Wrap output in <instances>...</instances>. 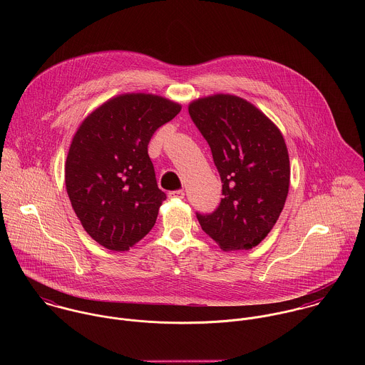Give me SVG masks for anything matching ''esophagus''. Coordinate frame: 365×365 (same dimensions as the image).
Returning <instances> with one entry per match:
<instances>
[{"mask_svg":"<svg viewBox=\"0 0 365 365\" xmlns=\"http://www.w3.org/2000/svg\"><path fill=\"white\" fill-rule=\"evenodd\" d=\"M168 197L170 198H177V200H182L185 197L184 191L182 190H177V191H170L168 192Z\"/></svg>","mask_w":365,"mask_h":365,"instance_id":"obj_1","label":"esophagus"}]
</instances>
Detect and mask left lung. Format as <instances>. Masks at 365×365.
I'll return each mask as SVG.
<instances>
[{
	"label": "left lung",
	"mask_w": 365,
	"mask_h": 365,
	"mask_svg": "<svg viewBox=\"0 0 365 365\" xmlns=\"http://www.w3.org/2000/svg\"><path fill=\"white\" fill-rule=\"evenodd\" d=\"M188 112L208 142L223 195L212 213L197 212L198 222L225 252L253 249L274 227L288 195L291 168L282 133L236 96L195 100Z\"/></svg>",
	"instance_id": "1"
}]
</instances>
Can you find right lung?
<instances>
[{"mask_svg":"<svg viewBox=\"0 0 365 365\" xmlns=\"http://www.w3.org/2000/svg\"><path fill=\"white\" fill-rule=\"evenodd\" d=\"M181 105L153 94H122L77 129L64 167L66 190L86 232L125 252L155 226L165 194L157 187L148 145Z\"/></svg>","mask_w":365,"mask_h":365,"instance_id":"obj_1","label":"right lung"}]
</instances>
